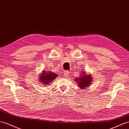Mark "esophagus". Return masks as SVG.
<instances>
[{
    "label": "esophagus",
    "mask_w": 129,
    "mask_h": 129,
    "mask_svg": "<svg viewBox=\"0 0 129 129\" xmlns=\"http://www.w3.org/2000/svg\"><path fill=\"white\" fill-rule=\"evenodd\" d=\"M64 77H66V78L68 77L69 76V72L68 71H66L64 72Z\"/></svg>",
    "instance_id": "obj_1"
}]
</instances>
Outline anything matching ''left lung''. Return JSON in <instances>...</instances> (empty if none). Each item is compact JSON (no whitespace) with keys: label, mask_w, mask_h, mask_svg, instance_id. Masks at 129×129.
Returning a JSON list of instances; mask_svg holds the SVG:
<instances>
[{"label":"left lung","mask_w":129,"mask_h":129,"mask_svg":"<svg viewBox=\"0 0 129 129\" xmlns=\"http://www.w3.org/2000/svg\"><path fill=\"white\" fill-rule=\"evenodd\" d=\"M93 77L89 74L86 72L81 70L80 72V76L78 77H76L75 81L77 83V85L81 89H85L89 87L93 81Z\"/></svg>","instance_id":"1"}]
</instances>
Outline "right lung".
<instances>
[{
  "instance_id": "add662e5",
  "label": "right lung",
  "mask_w": 129,
  "mask_h": 129,
  "mask_svg": "<svg viewBox=\"0 0 129 129\" xmlns=\"http://www.w3.org/2000/svg\"><path fill=\"white\" fill-rule=\"evenodd\" d=\"M39 82H42L43 85H49L52 83V81H53L56 77H58V75L54 72H53L51 71L48 70H43L41 74H39Z\"/></svg>"
}]
</instances>
